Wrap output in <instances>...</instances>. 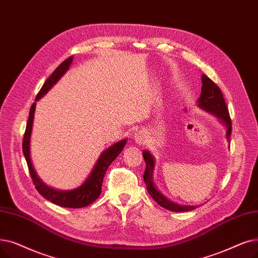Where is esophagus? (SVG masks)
Returning <instances> with one entry per match:
<instances>
[{"instance_id": "34e87169", "label": "esophagus", "mask_w": 258, "mask_h": 258, "mask_svg": "<svg viewBox=\"0 0 258 258\" xmlns=\"http://www.w3.org/2000/svg\"><path fill=\"white\" fill-rule=\"evenodd\" d=\"M134 139H135L136 143L139 144V145H143V144L147 143V141H148L147 135H145V134L142 131H139V132L134 134Z\"/></svg>"}]
</instances>
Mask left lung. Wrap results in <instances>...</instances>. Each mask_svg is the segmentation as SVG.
Here are the masks:
<instances>
[{
  "label": "left lung",
  "instance_id": "8db88e82",
  "mask_svg": "<svg viewBox=\"0 0 258 258\" xmlns=\"http://www.w3.org/2000/svg\"><path fill=\"white\" fill-rule=\"evenodd\" d=\"M201 82H203V87H201V94L197 100V104L199 108L204 109L208 113L214 115L218 120L222 123V125L226 127V138L230 143V136L232 132V123L229 115V110L227 108L225 99H223L222 93L219 87L213 82L210 78L206 75L201 76ZM230 148V144H229ZM143 158L147 164L145 172L143 174V180L147 184V189L151 197L158 204L160 207L172 211V212H187L193 211L197 208V206H182L173 203L167 197H165L154 182V170L156 160L153 154L149 151L143 150Z\"/></svg>",
  "mask_w": 258,
  "mask_h": 258
}]
</instances>
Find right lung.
I'll use <instances>...</instances> for the list:
<instances>
[{"label": "right lung", "instance_id": "right-lung-1", "mask_svg": "<svg viewBox=\"0 0 258 258\" xmlns=\"http://www.w3.org/2000/svg\"><path fill=\"white\" fill-rule=\"evenodd\" d=\"M73 60H74V57H70L67 58L64 62H62L57 69H55V71L49 76L48 79L44 82L42 88L38 93L36 97V101L33 102L29 110V117H28L26 131L24 134V139H23V154L28 165L31 179L33 183H35L38 192L44 198L49 200L50 203L54 205L63 207V208L78 209V208H84L93 204L94 201L100 196V194H101V185H102L103 178L108 169V166L122 152L123 148L125 147L127 140L126 139L120 140L114 143L113 145H110V147L107 148L106 150H104L101 153V155L99 156L98 160L96 161L88 177L85 179V181L80 186H78L76 188L69 189V191L57 189L47 185L40 178L37 171L35 170V166L32 164L31 157H30V138H31V133H32L33 119H35V111H36V105H37L36 102L39 101L43 96H45L49 89L61 79L67 71H69L70 66L73 63Z\"/></svg>", "mask_w": 258, "mask_h": 258}]
</instances>
